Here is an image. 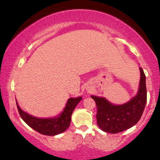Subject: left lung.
Wrapping results in <instances>:
<instances>
[{
    "label": "left lung",
    "instance_id": "left-lung-1",
    "mask_svg": "<svg viewBox=\"0 0 160 160\" xmlns=\"http://www.w3.org/2000/svg\"><path fill=\"white\" fill-rule=\"evenodd\" d=\"M141 80L137 95L122 105H113L104 98L92 95L96 104L97 124L108 133H118L132 127L138 122L147 102L146 78L140 68Z\"/></svg>",
    "mask_w": 160,
    "mask_h": 160
}]
</instances>
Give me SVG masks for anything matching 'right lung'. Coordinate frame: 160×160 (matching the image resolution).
<instances>
[{
    "instance_id": "1",
    "label": "right lung",
    "mask_w": 160,
    "mask_h": 160,
    "mask_svg": "<svg viewBox=\"0 0 160 160\" xmlns=\"http://www.w3.org/2000/svg\"><path fill=\"white\" fill-rule=\"evenodd\" d=\"M81 99L82 97L69 98L65 110L58 117L49 119H40L32 117L24 112L19 107L17 102H16V105H17L20 117L31 128L42 135H56L62 133L69 127L72 112Z\"/></svg>"
}]
</instances>
